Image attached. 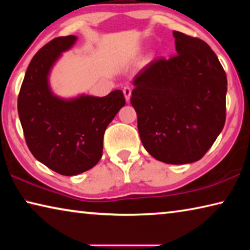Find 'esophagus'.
I'll list each match as a JSON object with an SVG mask.
<instances>
[{
	"label": "esophagus",
	"mask_w": 250,
	"mask_h": 250,
	"mask_svg": "<svg viewBox=\"0 0 250 250\" xmlns=\"http://www.w3.org/2000/svg\"><path fill=\"white\" fill-rule=\"evenodd\" d=\"M122 91H124V95L125 97V100L129 101L130 100V97H131V91H132V89H131L129 86H125Z\"/></svg>",
	"instance_id": "1"
}]
</instances>
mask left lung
<instances>
[{"mask_svg":"<svg viewBox=\"0 0 250 250\" xmlns=\"http://www.w3.org/2000/svg\"><path fill=\"white\" fill-rule=\"evenodd\" d=\"M173 36L177 55L135 75L131 104L145 149L161 162L186 164L202 159L224 128L227 78L204 41Z\"/></svg>","mask_w":250,"mask_h":250,"instance_id":"8db88e82","label":"left lung"}]
</instances>
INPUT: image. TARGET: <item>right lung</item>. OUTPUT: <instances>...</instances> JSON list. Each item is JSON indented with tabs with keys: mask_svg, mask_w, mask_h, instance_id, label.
Instances as JSON below:
<instances>
[{
	"mask_svg": "<svg viewBox=\"0 0 250 250\" xmlns=\"http://www.w3.org/2000/svg\"><path fill=\"white\" fill-rule=\"evenodd\" d=\"M76 40L74 35L56 37L34 55L18 99L29 151L50 170L67 176L88 171L99 162L104 131L125 104L121 90L69 100L53 94L48 84L50 68Z\"/></svg>",
	"mask_w": 250,
	"mask_h": 250,
	"instance_id": "obj_1",
	"label": "right lung"
}]
</instances>
